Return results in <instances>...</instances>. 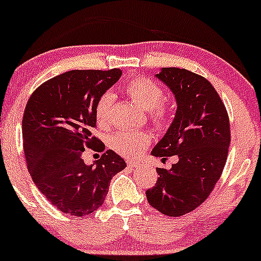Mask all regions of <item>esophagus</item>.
Instances as JSON below:
<instances>
[{
	"instance_id": "esophagus-1",
	"label": "esophagus",
	"mask_w": 261,
	"mask_h": 261,
	"mask_svg": "<svg viewBox=\"0 0 261 261\" xmlns=\"http://www.w3.org/2000/svg\"><path fill=\"white\" fill-rule=\"evenodd\" d=\"M127 165L131 166V168H135V166H139L140 163L136 161H127Z\"/></svg>"
}]
</instances>
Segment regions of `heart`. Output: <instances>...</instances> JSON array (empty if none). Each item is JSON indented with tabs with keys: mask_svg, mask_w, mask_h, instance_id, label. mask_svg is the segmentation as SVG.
Here are the masks:
<instances>
[{
	"mask_svg": "<svg viewBox=\"0 0 261 261\" xmlns=\"http://www.w3.org/2000/svg\"><path fill=\"white\" fill-rule=\"evenodd\" d=\"M125 92L133 102L147 111L150 121L155 126H164L169 118V107L164 103V91L154 81L137 77L125 86ZM114 102L112 93L99 97L95 107V119L100 127H107L111 121V109ZM150 143V136L146 131H119L113 135L111 147L124 156L140 155Z\"/></svg>",
	"mask_w": 261,
	"mask_h": 261,
	"instance_id": "b5f03b06",
	"label": "heart"
}]
</instances>
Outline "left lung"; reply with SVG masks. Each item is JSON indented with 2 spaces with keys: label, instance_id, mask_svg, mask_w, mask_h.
<instances>
[{
  "label": "left lung",
  "instance_id": "left-lung-1",
  "mask_svg": "<svg viewBox=\"0 0 261 261\" xmlns=\"http://www.w3.org/2000/svg\"><path fill=\"white\" fill-rule=\"evenodd\" d=\"M155 76L174 93L177 108L152 154L177 155L178 161L169 170L156 169L159 177L146 196L162 214L182 216L208 198L221 176L231 142L230 119L205 77L180 68H163Z\"/></svg>",
  "mask_w": 261,
  "mask_h": 261
}]
</instances>
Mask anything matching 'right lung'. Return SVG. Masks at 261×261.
<instances>
[{
    "label": "right lung",
    "mask_w": 261,
    "mask_h": 261,
    "mask_svg": "<svg viewBox=\"0 0 261 261\" xmlns=\"http://www.w3.org/2000/svg\"><path fill=\"white\" fill-rule=\"evenodd\" d=\"M121 73L67 71L40 85L25 107L21 128L28 170L46 199L65 214H92L105 202L112 177L126 168L112 149L92 165L83 159L85 148L105 150L92 135L95 107Z\"/></svg>",
    "instance_id": "1"
}]
</instances>
